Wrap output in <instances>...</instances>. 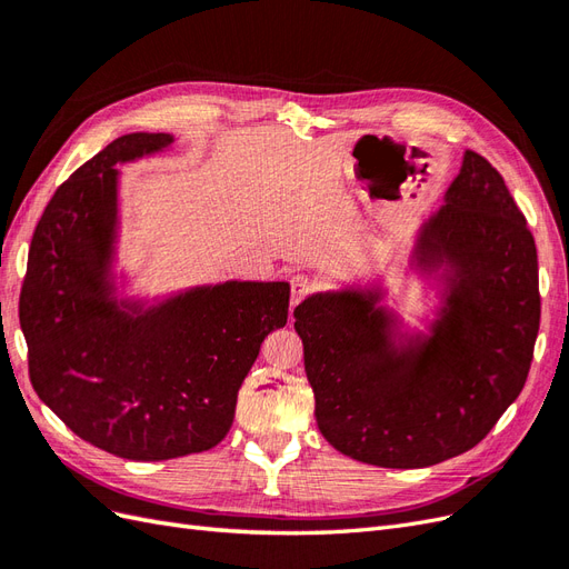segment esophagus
<instances>
[{"instance_id":"1","label":"esophagus","mask_w":569,"mask_h":569,"mask_svg":"<svg viewBox=\"0 0 569 569\" xmlns=\"http://www.w3.org/2000/svg\"><path fill=\"white\" fill-rule=\"evenodd\" d=\"M289 284H291V308H297L313 291V280L308 278V274H295Z\"/></svg>"}]
</instances>
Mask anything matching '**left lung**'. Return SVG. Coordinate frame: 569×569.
<instances>
[{
    "instance_id": "1",
    "label": "left lung",
    "mask_w": 569,
    "mask_h": 569,
    "mask_svg": "<svg viewBox=\"0 0 569 569\" xmlns=\"http://www.w3.org/2000/svg\"><path fill=\"white\" fill-rule=\"evenodd\" d=\"M408 266L437 289L425 330L382 303V280L316 291L295 308L322 437L396 470L449 460L491 432L527 382L541 318L527 220L470 149Z\"/></svg>"
}]
</instances>
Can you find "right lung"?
<instances>
[{
  "mask_svg": "<svg viewBox=\"0 0 569 569\" xmlns=\"http://www.w3.org/2000/svg\"><path fill=\"white\" fill-rule=\"evenodd\" d=\"M173 142L123 134L57 189L32 234L19 306L32 389L80 439L128 460L226 439L258 349L287 325V282L228 280L153 299L126 291L118 166Z\"/></svg>",
  "mask_w": 569,
  "mask_h": 569,
  "instance_id": "1",
  "label": "right lung"
}]
</instances>
